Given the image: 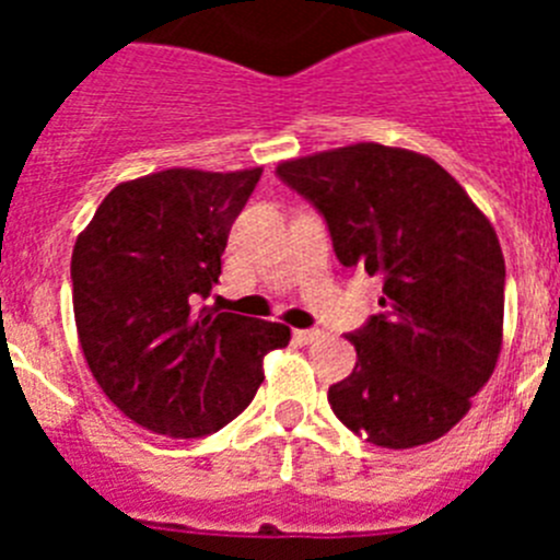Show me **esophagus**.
I'll use <instances>...</instances> for the list:
<instances>
[{
	"mask_svg": "<svg viewBox=\"0 0 560 560\" xmlns=\"http://www.w3.org/2000/svg\"><path fill=\"white\" fill-rule=\"evenodd\" d=\"M323 330L319 328H311V330H294V339L300 341V345H314V341L323 339Z\"/></svg>",
	"mask_w": 560,
	"mask_h": 560,
	"instance_id": "34e87169",
	"label": "esophagus"
}]
</instances>
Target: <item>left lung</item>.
<instances>
[{
    "label": "left lung",
    "instance_id": "left-lung-1",
    "mask_svg": "<svg viewBox=\"0 0 560 560\" xmlns=\"http://www.w3.org/2000/svg\"><path fill=\"white\" fill-rule=\"evenodd\" d=\"M328 221L341 266L384 280V314L350 334L355 368L328 389L350 432L384 448L443 438L502 350L504 257L491 221L434 160L378 142L277 165Z\"/></svg>",
    "mask_w": 560,
    "mask_h": 560
}]
</instances>
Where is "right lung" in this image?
<instances>
[{"instance_id": "add662e5", "label": "right lung", "mask_w": 560, "mask_h": 560, "mask_svg": "<svg viewBox=\"0 0 560 560\" xmlns=\"http://www.w3.org/2000/svg\"><path fill=\"white\" fill-rule=\"evenodd\" d=\"M264 167L120 182L72 249V305L89 370L126 418L167 438L219 432L264 384L280 323L201 305Z\"/></svg>"}]
</instances>
